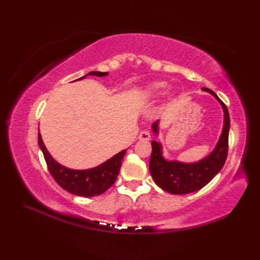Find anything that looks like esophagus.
I'll return each instance as SVG.
<instances>
[{
	"label": "esophagus",
	"mask_w": 260,
	"mask_h": 260,
	"mask_svg": "<svg viewBox=\"0 0 260 260\" xmlns=\"http://www.w3.org/2000/svg\"><path fill=\"white\" fill-rule=\"evenodd\" d=\"M139 139H140V140H143V141L151 140V132L147 131V130L141 131V133L139 135Z\"/></svg>",
	"instance_id": "1"
}]
</instances>
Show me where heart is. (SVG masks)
Masks as SVG:
<instances>
[{
	"instance_id": "b5f03b06",
	"label": "heart",
	"mask_w": 260,
	"mask_h": 260,
	"mask_svg": "<svg viewBox=\"0 0 260 260\" xmlns=\"http://www.w3.org/2000/svg\"><path fill=\"white\" fill-rule=\"evenodd\" d=\"M165 89H166V84L165 83H155L151 86L149 92H151L152 95H160Z\"/></svg>"
}]
</instances>
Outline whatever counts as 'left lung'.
Segmentation results:
<instances>
[{
    "instance_id": "left-lung-1",
    "label": "left lung",
    "mask_w": 260,
    "mask_h": 260,
    "mask_svg": "<svg viewBox=\"0 0 260 260\" xmlns=\"http://www.w3.org/2000/svg\"><path fill=\"white\" fill-rule=\"evenodd\" d=\"M221 103L224 111V125L219 142L206 158L196 164H181L178 161H167L161 156V146L156 141L152 142V155L149 160V171L155 181L164 191L171 194H186L201 190L218 172L222 169L229 149L230 115L223 102L210 89L203 88ZM154 132H157V122L153 124Z\"/></svg>"
}]
</instances>
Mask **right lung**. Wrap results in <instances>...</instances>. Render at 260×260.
Instances as JSON below:
<instances>
[{
	"instance_id": "right-lung-1",
	"label": "right lung",
	"mask_w": 260,
	"mask_h": 260,
	"mask_svg": "<svg viewBox=\"0 0 260 260\" xmlns=\"http://www.w3.org/2000/svg\"><path fill=\"white\" fill-rule=\"evenodd\" d=\"M88 75L103 77L107 76L108 73L91 72ZM84 77L77 80L83 79ZM38 141L39 146L42 149L46 166L57 184L69 193L78 196H85V198L103 194L115 183L121 167V160L127 152V149H123L112 157L111 159L95 168L88 170H73L61 166L60 164L53 159L43 143L40 132L38 133Z\"/></svg>"
}]
</instances>
